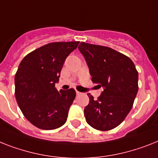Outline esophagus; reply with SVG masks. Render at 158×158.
<instances>
[{
  "mask_svg": "<svg viewBox=\"0 0 158 158\" xmlns=\"http://www.w3.org/2000/svg\"><path fill=\"white\" fill-rule=\"evenodd\" d=\"M76 94H77V95H81V92H79V91H76Z\"/></svg>",
  "mask_w": 158,
  "mask_h": 158,
  "instance_id": "34e87169",
  "label": "esophagus"
}]
</instances>
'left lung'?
Returning <instances> with one entry per match:
<instances>
[{
	"instance_id": "obj_1",
	"label": "left lung",
	"mask_w": 158,
	"mask_h": 158,
	"mask_svg": "<svg viewBox=\"0 0 158 158\" xmlns=\"http://www.w3.org/2000/svg\"><path fill=\"white\" fill-rule=\"evenodd\" d=\"M92 81L102 88L97 100L88 94L85 120L92 127L108 131L120 124L131 110L138 92V72L129 57L108 47L81 42L78 47Z\"/></svg>"
}]
</instances>
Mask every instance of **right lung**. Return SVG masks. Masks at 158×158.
<instances>
[{
	"instance_id": "1",
	"label": "right lung",
	"mask_w": 158,
	"mask_h": 158,
	"mask_svg": "<svg viewBox=\"0 0 158 158\" xmlns=\"http://www.w3.org/2000/svg\"><path fill=\"white\" fill-rule=\"evenodd\" d=\"M79 42L46 44L23 58L15 74V97L18 106L35 127L52 130L64 125L76 97L73 89L57 90L64 63Z\"/></svg>"
}]
</instances>
